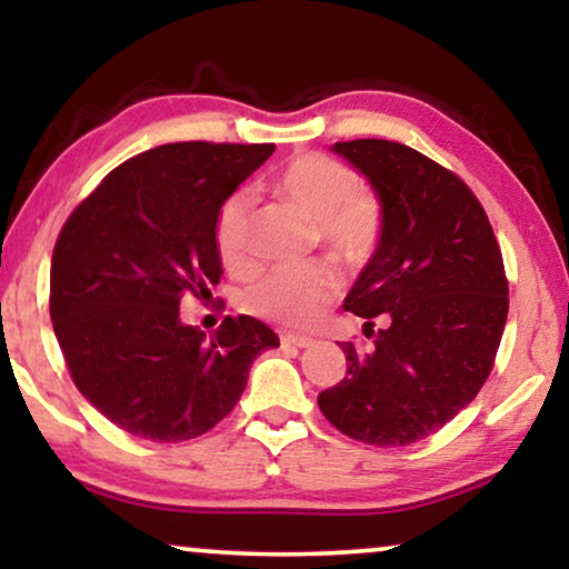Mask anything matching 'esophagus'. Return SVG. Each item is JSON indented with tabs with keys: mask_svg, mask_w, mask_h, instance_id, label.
Instances as JSON below:
<instances>
[{
	"mask_svg": "<svg viewBox=\"0 0 569 569\" xmlns=\"http://www.w3.org/2000/svg\"><path fill=\"white\" fill-rule=\"evenodd\" d=\"M313 345V339L310 337H295V333H282V347H298V349H306Z\"/></svg>",
	"mask_w": 569,
	"mask_h": 569,
	"instance_id": "obj_1",
	"label": "esophagus"
}]
</instances>
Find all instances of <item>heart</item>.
Instances as JSON below:
<instances>
[{
	"instance_id": "heart-1",
	"label": "heart",
	"mask_w": 569,
	"mask_h": 569,
	"mask_svg": "<svg viewBox=\"0 0 569 569\" xmlns=\"http://www.w3.org/2000/svg\"><path fill=\"white\" fill-rule=\"evenodd\" d=\"M357 176L345 162L318 152L290 160L277 178V191L316 222L321 243L345 263L368 259L380 238L376 201L357 193ZM251 209L253 193L238 189L222 201L214 220L217 253L236 274L253 267ZM337 292L339 279L326 263L274 267L259 282L246 287L240 308L287 329H308L321 321Z\"/></svg>"
}]
</instances>
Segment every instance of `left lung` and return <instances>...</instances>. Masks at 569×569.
Returning <instances> with one entry per match:
<instances>
[{"label":"left lung","mask_w":569,"mask_h":569,"mask_svg":"<svg viewBox=\"0 0 569 569\" xmlns=\"http://www.w3.org/2000/svg\"><path fill=\"white\" fill-rule=\"evenodd\" d=\"M331 150L370 181L380 238L345 300L372 341H341L347 378L318 407L349 438L409 446L450 422L492 372L508 321L502 253L469 186L422 152L388 139Z\"/></svg>","instance_id":"left-lung-1"}]
</instances>
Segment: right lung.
Here are the masks:
<instances>
[{"label":"right lung","mask_w":569,"mask_h":569,"mask_svg":"<svg viewBox=\"0 0 569 569\" xmlns=\"http://www.w3.org/2000/svg\"><path fill=\"white\" fill-rule=\"evenodd\" d=\"M274 144H160L111 170L51 259V321L74 386L137 438L181 442L228 417L277 333L251 316L214 337L178 316L222 277L214 220Z\"/></svg>","instance_id":"obj_1"}]
</instances>
